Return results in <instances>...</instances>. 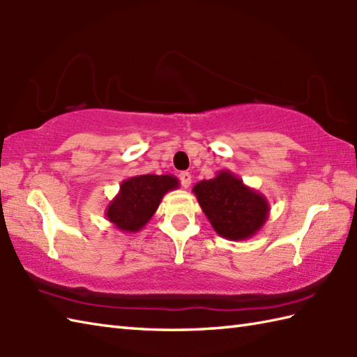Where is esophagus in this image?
<instances>
[{"label": "esophagus", "mask_w": 357, "mask_h": 357, "mask_svg": "<svg viewBox=\"0 0 357 357\" xmlns=\"http://www.w3.org/2000/svg\"><path fill=\"white\" fill-rule=\"evenodd\" d=\"M179 181H181V184H183L184 188H188L192 184V174L188 172H183L179 174Z\"/></svg>", "instance_id": "1"}]
</instances>
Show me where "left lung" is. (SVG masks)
Instances as JSON below:
<instances>
[{
	"instance_id": "8db88e82",
	"label": "left lung",
	"mask_w": 357,
	"mask_h": 357,
	"mask_svg": "<svg viewBox=\"0 0 357 357\" xmlns=\"http://www.w3.org/2000/svg\"><path fill=\"white\" fill-rule=\"evenodd\" d=\"M193 193L213 230L230 241L253 238L270 215L267 198L230 170H219L215 178L199 181Z\"/></svg>"
}]
</instances>
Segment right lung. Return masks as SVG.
Wrapping results in <instances>:
<instances>
[{
	"instance_id": "right-lung-1",
	"label": "right lung",
	"mask_w": 357,
	"mask_h": 357,
	"mask_svg": "<svg viewBox=\"0 0 357 357\" xmlns=\"http://www.w3.org/2000/svg\"><path fill=\"white\" fill-rule=\"evenodd\" d=\"M179 188L173 174H138L123 181L107 208V221L123 233H138L155 215L165 193Z\"/></svg>"
}]
</instances>
